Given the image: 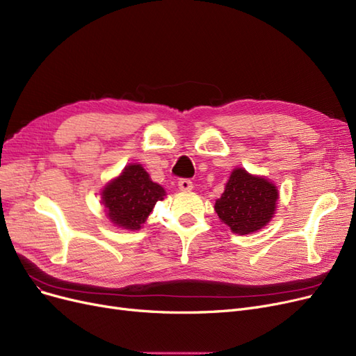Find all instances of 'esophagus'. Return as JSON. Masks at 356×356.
<instances>
[{"mask_svg": "<svg viewBox=\"0 0 356 356\" xmlns=\"http://www.w3.org/2000/svg\"><path fill=\"white\" fill-rule=\"evenodd\" d=\"M178 188L181 191H191L193 190V182L190 179H179L178 181Z\"/></svg>", "mask_w": 356, "mask_h": 356, "instance_id": "1", "label": "esophagus"}]
</instances>
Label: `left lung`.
<instances>
[{"mask_svg":"<svg viewBox=\"0 0 356 356\" xmlns=\"http://www.w3.org/2000/svg\"><path fill=\"white\" fill-rule=\"evenodd\" d=\"M277 204L278 188L274 182L236 168L215 202V211L232 232L244 236L264 228L274 218Z\"/></svg>","mask_w":356,"mask_h":356,"instance_id":"obj_1","label":"left lung"}]
</instances>
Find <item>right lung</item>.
<instances>
[{
  "label": "right lung",
  "instance_id": "1",
  "mask_svg": "<svg viewBox=\"0 0 356 356\" xmlns=\"http://www.w3.org/2000/svg\"><path fill=\"white\" fill-rule=\"evenodd\" d=\"M166 195L140 163H129L102 190V203L115 227L137 231L149 218L156 202Z\"/></svg>",
  "mask_w": 356,
  "mask_h": 356
}]
</instances>
